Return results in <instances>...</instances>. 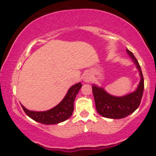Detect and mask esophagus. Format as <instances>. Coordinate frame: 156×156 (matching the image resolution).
<instances>
[{
	"instance_id": "obj_1",
	"label": "esophagus",
	"mask_w": 156,
	"mask_h": 156,
	"mask_svg": "<svg viewBox=\"0 0 156 156\" xmlns=\"http://www.w3.org/2000/svg\"><path fill=\"white\" fill-rule=\"evenodd\" d=\"M83 80L84 82H86V83H89V82L92 81V76H91L89 73H87V74H86L85 76H83Z\"/></svg>"
}]
</instances>
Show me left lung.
<instances>
[{
    "label": "left lung",
    "instance_id": "obj_1",
    "mask_svg": "<svg viewBox=\"0 0 156 156\" xmlns=\"http://www.w3.org/2000/svg\"><path fill=\"white\" fill-rule=\"evenodd\" d=\"M139 71L140 81L136 89L124 96H114L109 94L103 87L92 84V92L95 102L96 110L103 117L109 119H122L135 112L139 106L144 91V78L139 62L132 52L126 49Z\"/></svg>",
    "mask_w": 156,
    "mask_h": 156
}]
</instances>
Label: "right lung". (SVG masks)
Segmentation results:
<instances>
[{
	"mask_svg": "<svg viewBox=\"0 0 156 156\" xmlns=\"http://www.w3.org/2000/svg\"><path fill=\"white\" fill-rule=\"evenodd\" d=\"M82 84L78 83L68 89L67 94L62 101L55 107L44 112L30 111L21 106L25 113L32 119L44 125H54L67 120L72 116L74 110V101L76 95L81 88Z\"/></svg>",
	"mask_w": 156,
	"mask_h": 156,
	"instance_id": "right-lung-1",
	"label": "right lung"
}]
</instances>
